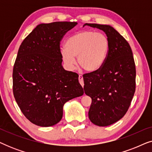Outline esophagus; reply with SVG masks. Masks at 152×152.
<instances>
[{
  "label": "esophagus",
  "instance_id": "1",
  "mask_svg": "<svg viewBox=\"0 0 152 152\" xmlns=\"http://www.w3.org/2000/svg\"><path fill=\"white\" fill-rule=\"evenodd\" d=\"M79 82H80V84L82 85V86L84 87V80H83V76L82 75H79Z\"/></svg>",
  "mask_w": 152,
  "mask_h": 152
}]
</instances>
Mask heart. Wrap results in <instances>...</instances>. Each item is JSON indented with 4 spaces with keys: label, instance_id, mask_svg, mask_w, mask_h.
Returning a JSON list of instances; mask_svg holds the SVG:
<instances>
[{
    "label": "heart",
    "instance_id": "obj_1",
    "mask_svg": "<svg viewBox=\"0 0 152 152\" xmlns=\"http://www.w3.org/2000/svg\"><path fill=\"white\" fill-rule=\"evenodd\" d=\"M110 44L107 37L102 33L84 30L70 37L61 49L64 63L68 69H73L77 62L86 72L99 70L107 61Z\"/></svg>",
    "mask_w": 152,
    "mask_h": 152
}]
</instances>
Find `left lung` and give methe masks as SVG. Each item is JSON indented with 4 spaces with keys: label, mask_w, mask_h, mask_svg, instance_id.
<instances>
[{
    "label": "left lung",
    "mask_w": 152,
    "mask_h": 152,
    "mask_svg": "<svg viewBox=\"0 0 152 152\" xmlns=\"http://www.w3.org/2000/svg\"><path fill=\"white\" fill-rule=\"evenodd\" d=\"M104 31L109 40L107 61L97 71L84 74V89L92 99L88 118L95 125H111L128 111L136 90V66L126 39L109 25L85 23Z\"/></svg>",
    "instance_id": "8db88e82"
}]
</instances>
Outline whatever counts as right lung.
<instances>
[{
    "label": "right lung",
    "instance_id": "add662e5",
    "mask_svg": "<svg viewBox=\"0 0 152 152\" xmlns=\"http://www.w3.org/2000/svg\"><path fill=\"white\" fill-rule=\"evenodd\" d=\"M77 24H39L18 49L12 75L14 96L23 115L36 125L57 124L64 104L84 94L78 75L62 66L60 51V41Z\"/></svg>",
    "mask_w": 152,
    "mask_h": 152
}]
</instances>
